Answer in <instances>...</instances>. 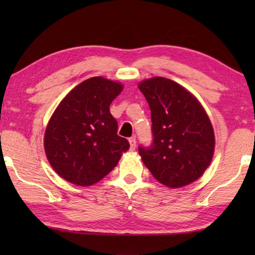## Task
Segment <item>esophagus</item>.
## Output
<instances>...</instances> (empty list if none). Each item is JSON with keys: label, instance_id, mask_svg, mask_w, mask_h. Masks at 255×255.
I'll return each instance as SVG.
<instances>
[{"label": "esophagus", "instance_id": "obj_1", "mask_svg": "<svg viewBox=\"0 0 255 255\" xmlns=\"http://www.w3.org/2000/svg\"><path fill=\"white\" fill-rule=\"evenodd\" d=\"M128 142H130V147L132 151L135 149V146H137V140H135V137H131L128 139Z\"/></svg>", "mask_w": 255, "mask_h": 255}]
</instances>
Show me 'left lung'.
Instances as JSON below:
<instances>
[{"label": "left lung", "instance_id": "8db88e82", "mask_svg": "<svg viewBox=\"0 0 255 255\" xmlns=\"http://www.w3.org/2000/svg\"><path fill=\"white\" fill-rule=\"evenodd\" d=\"M151 109L153 142L139 146L142 162L169 188L187 186L203 175L215 151L207 113L193 94L173 80L156 76L138 85Z\"/></svg>", "mask_w": 255, "mask_h": 255}]
</instances>
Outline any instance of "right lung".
Returning <instances> with one entry per match:
<instances>
[{
  "mask_svg": "<svg viewBox=\"0 0 255 255\" xmlns=\"http://www.w3.org/2000/svg\"><path fill=\"white\" fill-rule=\"evenodd\" d=\"M123 90L121 83L95 76L73 88L48 122L45 153L57 174L88 187L108 175L130 144L117 134L110 104Z\"/></svg>",
  "mask_w": 255,
  "mask_h": 255,
  "instance_id": "add662e5",
  "label": "right lung"
}]
</instances>
